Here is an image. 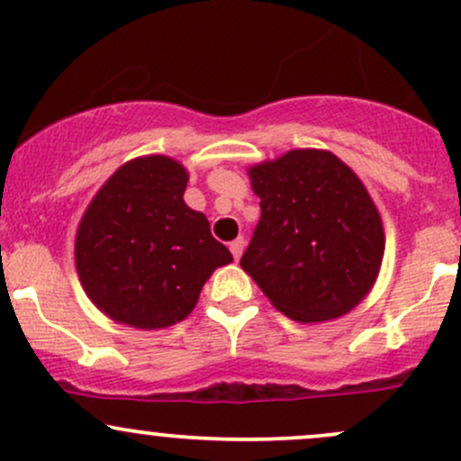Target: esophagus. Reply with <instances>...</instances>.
Wrapping results in <instances>:
<instances>
[{
  "label": "esophagus",
  "mask_w": 461,
  "mask_h": 461,
  "mask_svg": "<svg viewBox=\"0 0 461 461\" xmlns=\"http://www.w3.org/2000/svg\"><path fill=\"white\" fill-rule=\"evenodd\" d=\"M242 249H245V240H242V238H236L234 242H230V251L231 256H234V260H240Z\"/></svg>",
  "instance_id": "1"
}]
</instances>
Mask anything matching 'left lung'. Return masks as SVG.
Listing matches in <instances>:
<instances>
[{
	"label": "left lung",
	"instance_id": "1",
	"mask_svg": "<svg viewBox=\"0 0 461 461\" xmlns=\"http://www.w3.org/2000/svg\"><path fill=\"white\" fill-rule=\"evenodd\" d=\"M262 216L240 267L288 319H340L370 293L385 236L351 167L325 149H290L249 167Z\"/></svg>",
	"mask_w": 461,
	"mask_h": 461
}]
</instances>
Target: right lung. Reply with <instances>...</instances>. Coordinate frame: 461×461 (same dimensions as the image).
<instances>
[{
  "label": "right lung",
  "mask_w": 461,
  "mask_h": 461,
  "mask_svg": "<svg viewBox=\"0 0 461 461\" xmlns=\"http://www.w3.org/2000/svg\"><path fill=\"white\" fill-rule=\"evenodd\" d=\"M188 171L168 156H140L97 190L76 234V268L88 299L108 319L164 330L194 310L230 249L188 208Z\"/></svg>",
  "instance_id": "add662e5"
}]
</instances>
